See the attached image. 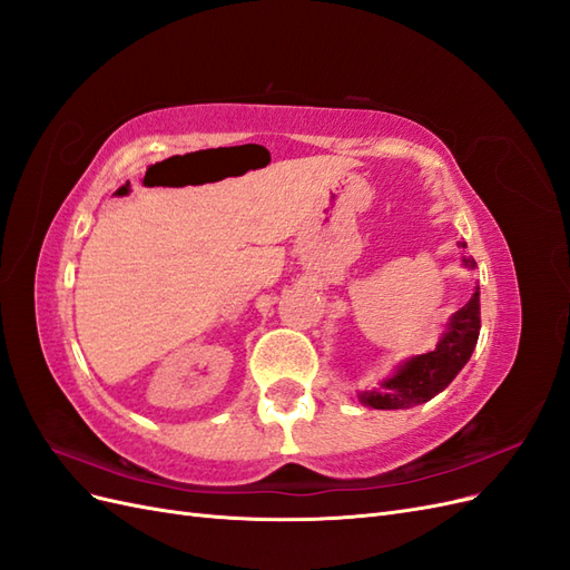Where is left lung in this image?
Masks as SVG:
<instances>
[{"mask_svg": "<svg viewBox=\"0 0 570 570\" xmlns=\"http://www.w3.org/2000/svg\"><path fill=\"white\" fill-rule=\"evenodd\" d=\"M461 247H465L461 243ZM465 266H475L465 258ZM480 335V292L461 306L450 321V331L438 342L435 352L413 356L381 387L361 394V402L373 409H409L430 402L450 385L471 358Z\"/></svg>", "mask_w": 570, "mask_h": 570, "instance_id": "1", "label": "left lung"}]
</instances>
